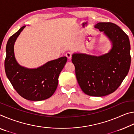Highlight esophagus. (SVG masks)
Masks as SVG:
<instances>
[{"instance_id": "obj_1", "label": "esophagus", "mask_w": 134, "mask_h": 134, "mask_svg": "<svg viewBox=\"0 0 134 134\" xmlns=\"http://www.w3.org/2000/svg\"><path fill=\"white\" fill-rule=\"evenodd\" d=\"M65 56L67 57L68 59H69V60H70V59L71 58V53H69V52H68V53H67L66 54H65Z\"/></svg>"}]
</instances>
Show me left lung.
Here are the masks:
<instances>
[{
    "label": "left lung",
    "mask_w": 134,
    "mask_h": 134,
    "mask_svg": "<svg viewBox=\"0 0 134 134\" xmlns=\"http://www.w3.org/2000/svg\"><path fill=\"white\" fill-rule=\"evenodd\" d=\"M94 28L109 40V51L99 56L74 53L71 61L82 91L89 96L101 97L114 92L128 74L131 46L128 36L116 24L99 22Z\"/></svg>",
    "instance_id": "8db88e82"
}]
</instances>
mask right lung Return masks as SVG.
Here are the masks:
<instances>
[{
	"label": "right lung",
	"instance_id": "obj_1",
	"mask_svg": "<svg viewBox=\"0 0 134 134\" xmlns=\"http://www.w3.org/2000/svg\"><path fill=\"white\" fill-rule=\"evenodd\" d=\"M25 26L21 27L8 41L4 69L8 79L20 96L29 100H43L50 97L56 90L59 75L67 58L62 57L49 61L35 69L20 65L15 58L14 45Z\"/></svg>",
	"mask_w": 134,
	"mask_h": 134
}]
</instances>
